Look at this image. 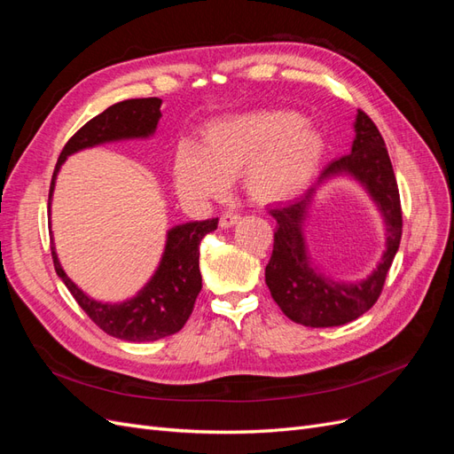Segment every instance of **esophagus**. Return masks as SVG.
<instances>
[{"label":"esophagus","instance_id":"34e87169","mask_svg":"<svg viewBox=\"0 0 454 454\" xmlns=\"http://www.w3.org/2000/svg\"><path fill=\"white\" fill-rule=\"evenodd\" d=\"M239 219H240V215H239V214H235V212H227V214H223L222 217H219V227H222V229H227V227L237 225Z\"/></svg>","mask_w":454,"mask_h":454}]
</instances>
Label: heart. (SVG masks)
<instances>
[{
    "label": "heart",
    "mask_w": 454,
    "mask_h": 454,
    "mask_svg": "<svg viewBox=\"0 0 454 454\" xmlns=\"http://www.w3.org/2000/svg\"><path fill=\"white\" fill-rule=\"evenodd\" d=\"M325 153L322 132L295 112L265 109L214 119L200 144L182 142L172 160L177 197L200 208L222 197L239 176L246 195L261 204L282 202L305 191Z\"/></svg>",
    "instance_id": "obj_1"
}]
</instances>
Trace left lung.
I'll return each mask as SVG.
<instances>
[{"label": "left lung", "instance_id": "8db88e82", "mask_svg": "<svg viewBox=\"0 0 454 454\" xmlns=\"http://www.w3.org/2000/svg\"><path fill=\"white\" fill-rule=\"evenodd\" d=\"M348 155L329 162L303 197L270 210L277 219L274 246L265 282L287 318L307 327H335L360 318L377 303L402 240V204L392 162L379 129L362 109L354 121ZM335 175H350L363 184L387 225V250L378 269L364 281L337 283L311 267L304 240V222L317 187Z\"/></svg>", "mask_w": 454, "mask_h": 454}]
</instances>
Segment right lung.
<instances>
[{
    "label": "right lung",
    "mask_w": 454,
    "mask_h": 454,
    "mask_svg": "<svg viewBox=\"0 0 454 454\" xmlns=\"http://www.w3.org/2000/svg\"><path fill=\"white\" fill-rule=\"evenodd\" d=\"M160 98H134L109 106L106 112L90 119L81 127L59 157L57 168L52 174L49 191V212L54 182L64 160L81 149L94 147L107 142L149 138L157 130L160 115ZM217 229V217L206 222H189L176 225L167 232V244L160 263L153 277L132 299L122 303H102L89 297L72 278L64 272L54 242L51 240V252L57 270L67 290L83 309L89 318L102 332L121 340L147 342L168 337L180 332L193 312L197 295L202 287L199 269V246L208 232Z\"/></svg>",
    "instance_id": "add662e5"
}]
</instances>
